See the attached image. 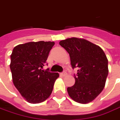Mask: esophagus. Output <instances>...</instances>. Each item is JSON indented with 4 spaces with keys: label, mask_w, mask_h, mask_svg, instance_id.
Returning a JSON list of instances; mask_svg holds the SVG:
<instances>
[{
    "label": "esophagus",
    "mask_w": 120,
    "mask_h": 120,
    "mask_svg": "<svg viewBox=\"0 0 120 120\" xmlns=\"http://www.w3.org/2000/svg\"><path fill=\"white\" fill-rule=\"evenodd\" d=\"M61 74V76H66V74H67V73L66 71H64V72H62L60 74Z\"/></svg>",
    "instance_id": "esophagus-1"
}]
</instances>
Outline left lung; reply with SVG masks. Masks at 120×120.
Returning a JSON list of instances; mask_svg holds the SVG:
<instances>
[{
  "label": "left lung",
  "mask_w": 120,
  "mask_h": 120,
  "mask_svg": "<svg viewBox=\"0 0 120 120\" xmlns=\"http://www.w3.org/2000/svg\"><path fill=\"white\" fill-rule=\"evenodd\" d=\"M59 44L68 52L72 68H78L75 84L67 88L70 97L81 104L93 101L103 90L108 74L105 53L100 46L82 38H67Z\"/></svg>",
  "instance_id": "obj_1"
}]
</instances>
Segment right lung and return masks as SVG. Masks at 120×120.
Returning a JSON list of instances; mask_svg holds the SVG:
<instances>
[{"mask_svg":"<svg viewBox=\"0 0 120 120\" xmlns=\"http://www.w3.org/2000/svg\"><path fill=\"white\" fill-rule=\"evenodd\" d=\"M54 42H30L15 46L11 55V68L15 86L27 101L38 104L52 93L58 73L43 70Z\"/></svg>","mask_w":120,"mask_h":120,"instance_id":"right-lung-1","label":"right lung"}]
</instances>
